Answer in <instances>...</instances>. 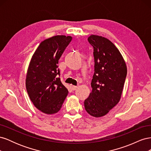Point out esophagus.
I'll use <instances>...</instances> for the list:
<instances>
[{"label": "esophagus", "instance_id": "esophagus-1", "mask_svg": "<svg viewBox=\"0 0 151 151\" xmlns=\"http://www.w3.org/2000/svg\"><path fill=\"white\" fill-rule=\"evenodd\" d=\"M77 89V86H72V89L73 91H75Z\"/></svg>", "mask_w": 151, "mask_h": 151}]
</instances>
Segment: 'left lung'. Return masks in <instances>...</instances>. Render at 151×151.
Here are the masks:
<instances>
[{
  "label": "left lung",
  "mask_w": 151,
  "mask_h": 151,
  "mask_svg": "<svg viewBox=\"0 0 151 151\" xmlns=\"http://www.w3.org/2000/svg\"><path fill=\"white\" fill-rule=\"evenodd\" d=\"M88 40L93 47L94 72L92 92L85 99L84 107L90 115L101 117L119 102L127 69L119 50L109 40L97 35Z\"/></svg>",
  "instance_id": "1"
}]
</instances>
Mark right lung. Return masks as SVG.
<instances>
[{
    "mask_svg": "<svg viewBox=\"0 0 151 151\" xmlns=\"http://www.w3.org/2000/svg\"><path fill=\"white\" fill-rule=\"evenodd\" d=\"M71 36L57 35L40 43L29 63L26 87L31 101L39 110L54 114L60 110L68 90L60 79L58 60Z\"/></svg>",
    "mask_w": 151,
    "mask_h": 151,
    "instance_id": "add662e5",
    "label": "right lung"
}]
</instances>
